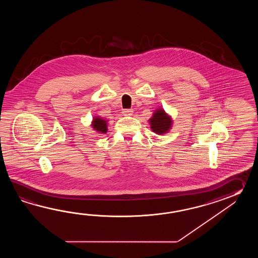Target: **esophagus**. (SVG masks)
I'll return each mask as SVG.
<instances>
[{"instance_id":"obj_1","label":"esophagus","mask_w":258,"mask_h":258,"mask_svg":"<svg viewBox=\"0 0 258 258\" xmlns=\"http://www.w3.org/2000/svg\"><path fill=\"white\" fill-rule=\"evenodd\" d=\"M121 112H122V114H123V115H132V113H133V110H132V109H123Z\"/></svg>"}]
</instances>
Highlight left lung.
<instances>
[{"instance_id":"left-lung-1","label":"left lung","mask_w":258,"mask_h":258,"mask_svg":"<svg viewBox=\"0 0 258 258\" xmlns=\"http://www.w3.org/2000/svg\"><path fill=\"white\" fill-rule=\"evenodd\" d=\"M149 121L151 124V129L159 135H162L168 132L171 125L170 117L165 113L163 110L156 111Z\"/></svg>"}]
</instances>
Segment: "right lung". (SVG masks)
I'll return each instance as SVG.
<instances>
[{
  "mask_svg": "<svg viewBox=\"0 0 258 258\" xmlns=\"http://www.w3.org/2000/svg\"><path fill=\"white\" fill-rule=\"evenodd\" d=\"M94 129L96 131L100 132L102 134L107 133V124H106V121L100 118H96L94 119L93 124H92Z\"/></svg>",
  "mask_w": 258,
  "mask_h": 258,
  "instance_id": "add662e5",
  "label": "right lung"
}]
</instances>
